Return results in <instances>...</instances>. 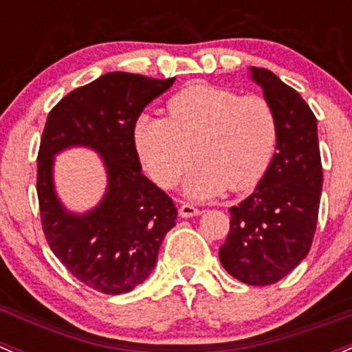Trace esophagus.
<instances>
[{
	"instance_id": "34e87169",
	"label": "esophagus",
	"mask_w": 352,
	"mask_h": 352,
	"mask_svg": "<svg viewBox=\"0 0 352 352\" xmlns=\"http://www.w3.org/2000/svg\"><path fill=\"white\" fill-rule=\"evenodd\" d=\"M200 214V208H197L195 205L191 204H181L179 207V215L181 217H193V215H198Z\"/></svg>"
}]
</instances>
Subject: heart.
I'll use <instances>...</instances> for the list:
<instances>
[{
  "instance_id": "obj_1",
  "label": "heart",
  "mask_w": 352,
  "mask_h": 352,
  "mask_svg": "<svg viewBox=\"0 0 352 352\" xmlns=\"http://www.w3.org/2000/svg\"><path fill=\"white\" fill-rule=\"evenodd\" d=\"M168 118L144 114L133 128L142 164L161 186H173L193 161L184 191L208 198L229 188H255L269 171L279 142L274 107L262 96L195 82L166 104Z\"/></svg>"
}]
</instances>
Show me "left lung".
Masks as SVG:
<instances>
[{
    "mask_svg": "<svg viewBox=\"0 0 352 352\" xmlns=\"http://www.w3.org/2000/svg\"><path fill=\"white\" fill-rule=\"evenodd\" d=\"M279 124L277 152L258 186L229 208L222 267L248 286L279 283L308 255L322 193L316 118L302 97L265 68H250Z\"/></svg>",
    "mask_w": 352,
    "mask_h": 352,
    "instance_id": "8db88e82",
    "label": "left lung"
}]
</instances>
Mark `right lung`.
<instances>
[{"instance_id":"right-lung-1","label":"right lung","mask_w":352,"mask_h":352,"mask_svg":"<svg viewBox=\"0 0 352 352\" xmlns=\"http://www.w3.org/2000/svg\"><path fill=\"white\" fill-rule=\"evenodd\" d=\"M175 80L111 72L72 90L47 114L37 155L44 236L68 272L99 293H130L144 283L176 224L175 201L142 175L133 142L144 107ZM80 144L101 154L108 188L96 209L73 214L56 197L52 164L54 155Z\"/></svg>"}]
</instances>
